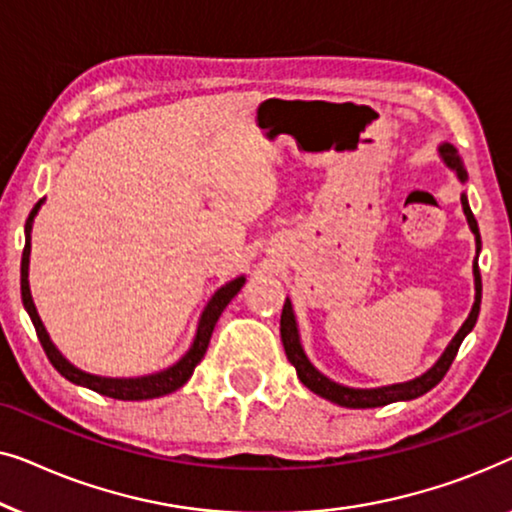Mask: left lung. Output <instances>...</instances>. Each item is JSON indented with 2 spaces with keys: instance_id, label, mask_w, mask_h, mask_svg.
<instances>
[{
  "instance_id": "8db88e82",
  "label": "left lung",
  "mask_w": 512,
  "mask_h": 512,
  "mask_svg": "<svg viewBox=\"0 0 512 512\" xmlns=\"http://www.w3.org/2000/svg\"><path fill=\"white\" fill-rule=\"evenodd\" d=\"M438 155H441L445 167H448L450 171H455L459 183H466V178L469 176H466L464 162H462V157L457 155V148L452 146V143H441V146H438ZM462 208H464L466 222H469V229L475 236V262H473L475 301H473L469 318L464 320V325L459 327L455 336H452V341L448 343V348L443 350V355L436 359V364L431 366V369L424 371L422 376L406 380V383H394V385H383V387H348V385L336 383V380L327 378L325 373L318 371L311 364V359H308V355L304 352V345H301V334H299L297 315H294L292 301L285 299L283 315H280V338H283V348H285L287 359H290V364L297 369L299 380L308 387V390L331 403H338V406H343V408H378V406H387V403H394V401L417 399V397H422V394H427L431 387H436L438 383H441L443 376L450 369V364L455 362L459 345H462L466 334H469V331L475 327V320H478V313H480V299H482V280H480V269H478V253H480L482 243H480L478 222H475V218H473L469 199H466L464 192H462Z\"/></svg>"
}]
</instances>
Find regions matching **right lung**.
Here are the masks:
<instances>
[{"label":"right lung","instance_id":"1","mask_svg":"<svg viewBox=\"0 0 512 512\" xmlns=\"http://www.w3.org/2000/svg\"><path fill=\"white\" fill-rule=\"evenodd\" d=\"M46 199H39L37 206L32 208L30 218L25 222V250H23V262H20V294H23V306L25 311L30 313L32 325L37 329V336L46 350V355L50 359V364L55 366L57 373L69 380V383L88 387V390L104 394V397L111 399H120V401H143V399H157L164 397V394L176 392L178 387H183L190 376L197 369V364L201 362V357L206 355L208 343H211V334L215 329V322L225 311L229 301H232L236 294L241 292V287L246 285V276H239L234 280H229L220 287L218 292L208 299V304L204 306V311L199 315L197 322V331H194L192 345L187 348L185 355L178 359L176 364L167 366V369L157 371V373H148V376H136V378H109V376H95V373H88L83 369H78L69 362L67 357L62 355L60 350L55 348V343L50 341L46 327L37 313V306L32 301V292H30V253H32V225L34 218H37L39 208Z\"/></svg>","mask_w":512,"mask_h":512}]
</instances>
